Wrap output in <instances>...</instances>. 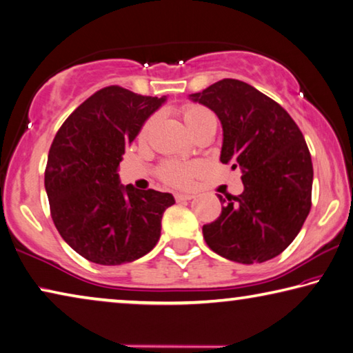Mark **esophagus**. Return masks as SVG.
<instances>
[{
    "mask_svg": "<svg viewBox=\"0 0 353 353\" xmlns=\"http://www.w3.org/2000/svg\"><path fill=\"white\" fill-rule=\"evenodd\" d=\"M174 198L177 202H185V201H191L194 198L193 194H187V193H176Z\"/></svg>",
    "mask_w": 353,
    "mask_h": 353,
    "instance_id": "obj_1",
    "label": "esophagus"
}]
</instances>
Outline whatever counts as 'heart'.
<instances>
[{
  "label": "heart",
  "mask_w": 353,
  "mask_h": 353,
  "mask_svg": "<svg viewBox=\"0 0 353 353\" xmlns=\"http://www.w3.org/2000/svg\"><path fill=\"white\" fill-rule=\"evenodd\" d=\"M181 115L185 124L194 135L201 132L202 129L208 126H216V118L213 113L204 105L199 104H187L182 107ZM155 124V117L148 118L143 124L139 134L140 140H148L149 134ZM202 171L201 162H181V160H165L157 168V174L160 181L171 187H188L193 179Z\"/></svg>",
  "instance_id": "heart-1"
}]
</instances>
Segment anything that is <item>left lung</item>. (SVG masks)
Masks as SVG:
<instances>
[{"label":"left lung","mask_w":353,"mask_h":353,"mask_svg":"<svg viewBox=\"0 0 353 353\" xmlns=\"http://www.w3.org/2000/svg\"><path fill=\"white\" fill-rule=\"evenodd\" d=\"M223 124L221 162L241 170V194H218L224 207L202 227L213 252L252 265L290 246L312 208L313 163L305 139L282 105L249 83L223 79L193 93Z\"/></svg>","instance_id":"obj_1"}]
</instances>
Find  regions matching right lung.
Instances as JSON below:
<instances>
[{
  "label": "right lung",
  "instance_id": "obj_1",
  "mask_svg": "<svg viewBox=\"0 0 353 353\" xmlns=\"http://www.w3.org/2000/svg\"><path fill=\"white\" fill-rule=\"evenodd\" d=\"M165 97L109 85L83 101L57 130L48 154L45 188L59 234L98 265L146 255L160 238L170 193L123 187L118 166L148 117Z\"/></svg>",
  "mask_w": 353,
  "mask_h": 353
}]
</instances>
